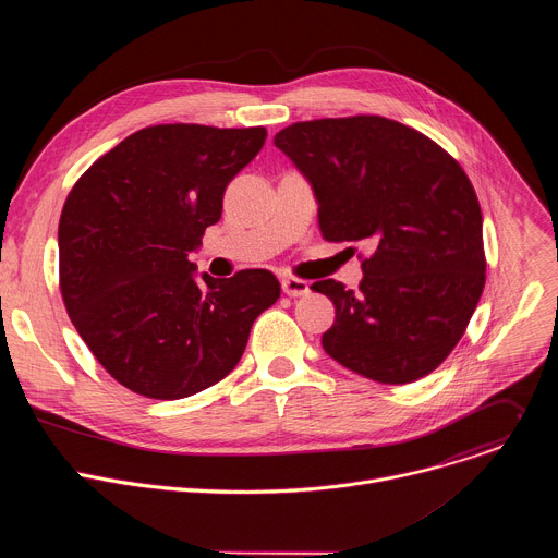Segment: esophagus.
Masks as SVG:
<instances>
[{
    "instance_id": "34e87169",
    "label": "esophagus",
    "mask_w": 558,
    "mask_h": 558,
    "mask_svg": "<svg viewBox=\"0 0 558 558\" xmlns=\"http://www.w3.org/2000/svg\"><path fill=\"white\" fill-rule=\"evenodd\" d=\"M282 291L289 295V298H300V295H306L311 289H308V282L306 280H300V278H282Z\"/></svg>"
}]
</instances>
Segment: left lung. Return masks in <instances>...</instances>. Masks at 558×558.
Masks as SVG:
<instances>
[{
	"mask_svg": "<svg viewBox=\"0 0 558 558\" xmlns=\"http://www.w3.org/2000/svg\"><path fill=\"white\" fill-rule=\"evenodd\" d=\"M274 143L311 183L327 241L373 250L357 291L311 284L336 304L325 351L381 384L433 373L486 284L482 207L461 166L422 132L375 114L300 121Z\"/></svg>",
	"mask_w": 558,
	"mask_h": 558,
	"instance_id": "8db88e82",
	"label": "left lung"
}]
</instances>
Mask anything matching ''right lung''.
<instances>
[{
    "label": "right lung",
    "instance_id": "1",
    "mask_svg": "<svg viewBox=\"0 0 558 558\" xmlns=\"http://www.w3.org/2000/svg\"><path fill=\"white\" fill-rule=\"evenodd\" d=\"M265 128L149 125L104 154L59 218L65 311L99 364L151 400H183L241 362L256 317L280 298L267 269L196 278L190 252Z\"/></svg>",
    "mask_w": 558,
    "mask_h": 558
}]
</instances>
